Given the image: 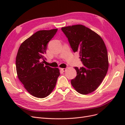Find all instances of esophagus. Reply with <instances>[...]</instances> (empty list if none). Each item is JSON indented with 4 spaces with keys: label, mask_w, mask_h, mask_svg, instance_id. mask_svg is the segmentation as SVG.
<instances>
[{
    "label": "esophagus",
    "mask_w": 125,
    "mask_h": 125,
    "mask_svg": "<svg viewBox=\"0 0 125 125\" xmlns=\"http://www.w3.org/2000/svg\"><path fill=\"white\" fill-rule=\"evenodd\" d=\"M66 68H60V70H61L62 72H65L66 70Z\"/></svg>",
    "instance_id": "1"
}]
</instances>
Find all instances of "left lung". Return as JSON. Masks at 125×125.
Returning a JSON list of instances; mask_svg holds the SVG:
<instances>
[{
    "instance_id": "left-lung-1",
    "label": "left lung",
    "mask_w": 125,
    "mask_h": 125,
    "mask_svg": "<svg viewBox=\"0 0 125 125\" xmlns=\"http://www.w3.org/2000/svg\"><path fill=\"white\" fill-rule=\"evenodd\" d=\"M62 30L74 52H78L83 66L75 67L77 76L71 83L78 93L86 95L94 91L103 80L108 68L106 47L101 37L86 26L77 24Z\"/></svg>"
}]
</instances>
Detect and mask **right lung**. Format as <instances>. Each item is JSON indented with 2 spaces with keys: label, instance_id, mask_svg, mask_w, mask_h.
<instances>
[{
  "label": "right lung",
  "instance_id": "right-lung-1",
  "mask_svg": "<svg viewBox=\"0 0 125 125\" xmlns=\"http://www.w3.org/2000/svg\"><path fill=\"white\" fill-rule=\"evenodd\" d=\"M57 29L41 30L22 43L16 57L18 77L24 88L32 95L38 98L48 96L55 88L60 75L58 68L44 66L47 44L54 37Z\"/></svg>",
  "mask_w": 125,
  "mask_h": 125
}]
</instances>
